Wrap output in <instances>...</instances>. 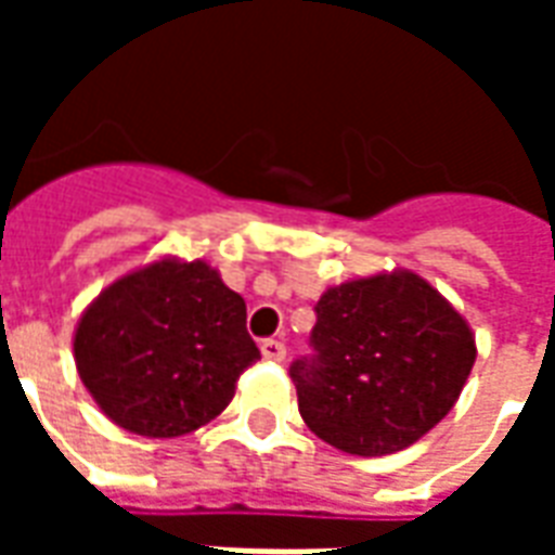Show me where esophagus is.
Masks as SVG:
<instances>
[{"mask_svg": "<svg viewBox=\"0 0 555 555\" xmlns=\"http://www.w3.org/2000/svg\"><path fill=\"white\" fill-rule=\"evenodd\" d=\"M261 357L270 362H282L285 360V345L276 338H267V341H261Z\"/></svg>", "mask_w": 555, "mask_h": 555, "instance_id": "34e87169", "label": "esophagus"}]
</instances>
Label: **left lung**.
Listing matches in <instances>:
<instances>
[{
	"mask_svg": "<svg viewBox=\"0 0 555 555\" xmlns=\"http://www.w3.org/2000/svg\"><path fill=\"white\" fill-rule=\"evenodd\" d=\"M314 312L318 353L291 380L302 422L338 452H401L457 404L476 333L428 279L401 267L348 279Z\"/></svg>",
	"mask_w": 555,
	"mask_h": 555,
	"instance_id": "obj_1",
	"label": "left lung"
}]
</instances>
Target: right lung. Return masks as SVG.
Wrapping results in <instances>:
<instances>
[{
    "label": "right lung",
    "instance_id": "1",
    "mask_svg": "<svg viewBox=\"0 0 555 555\" xmlns=\"http://www.w3.org/2000/svg\"><path fill=\"white\" fill-rule=\"evenodd\" d=\"M261 353L246 302L205 258L163 255L109 282L74 330V362L103 416L171 440L217 418Z\"/></svg>",
    "mask_w": 555,
    "mask_h": 555
}]
</instances>
